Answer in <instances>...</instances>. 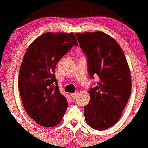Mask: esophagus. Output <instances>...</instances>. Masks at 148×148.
<instances>
[{
  "instance_id": "1",
  "label": "esophagus",
  "mask_w": 148,
  "mask_h": 148,
  "mask_svg": "<svg viewBox=\"0 0 148 148\" xmlns=\"http://www.w3.org/2000/svg\"><path fill=\"white\" fill-rule=\"evenodd\" d=\"M71 97H72V99H75V98H77V93L76 92V93L71 94Z\"/></svg>"
}]
</instances>
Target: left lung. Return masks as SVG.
<instances>
[{
  "instance_id": "obj_1",
  "label": "left lung",
  "mask_w": 148,
  "mask_h": 148,
  "mask_svg": "<svg viewBox=\"0 0 148 148\" xmlns=\"http://www.w3.org/2000/svg\"><path fill=\"white\" fill-rule=\"evenodd\" d=\"M87 56L91 78L99 77L97 86L89 90V103L84 117L92 128L104 130L115 125L131 94L130 70L118 43L102 31L76 34Z\"/></svg>"
}]
</instances>
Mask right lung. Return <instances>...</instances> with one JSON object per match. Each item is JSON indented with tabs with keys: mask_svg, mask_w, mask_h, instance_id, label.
Here are the masks:
<instances>
[{
	"mask_svg": "<svg viewBox=\"0 0 148 148\" xmlns=\"http://www.w3.org/2000/svg\"><path fill=\"white\" fill-rule=\"evenodd\" d=\"M74 45H78L74 33H45L30 44L23 56L19 92L26 112L41 126L55 127L64 115L68 102L59 92L54 71Z\"/></svg>",
	"mask_w": 148,
	"mask_h": 148,
	"instance_id": "right-lung-1",
	"label": "right lung"
}]
</instances>
